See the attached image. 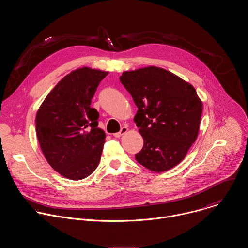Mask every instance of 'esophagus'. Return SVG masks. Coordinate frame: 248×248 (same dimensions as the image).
<instances>
[{
  "label": "esophagus",
  "mask_w": 248,
  "mask_h": 248,
  "mask_svg": "<svg viewBox=\"0 0 248 248\" xmlns=\"http://www.w3.org/2000/svg\"><path fill=\"white\" fill-rule=\"evenodd\" d=\"M127 131H128V127H127V126H123L119 132H117V133L114 134V136H115V137H121V136H123L124 134H125Z\"/></svg>",
  "instance_id": "34e87169"
}]
</instances>
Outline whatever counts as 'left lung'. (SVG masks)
<instances>
[{
  "label": "left lung",
  "mask_w": 248,
  "mask_h": 248,
  "mask_svg": "<svg viewBox=\"0 0 248 248\" xmlns=\"http://www.w3.org/2000/svg\"><path fill=\"white\" fill-rule=\"evenodd\" d=\"M120 80L138 108L133 121L144 144L136 161L155 172L179 165L199 132L203 104L195 88L154 65L126 70Z\"/></svg>",
  "instance_id": "1"
}]
</instances>
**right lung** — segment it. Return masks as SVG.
Instances as JSON below:
<instances>
[{
	"label": "right lung",
	"instance_id": "obj_1",
	"mask_svg": "<svg viewBox=\"0 0 248 248\" xmlns=\"http://www.w3.org/2000/svg\"><path fill=\"white\" fill-rule=\"evenodd\" d=\"M109 73L87 66L61 79L39 107L35 122L41 150L49 165L72 181L87 178L98 167L106 134L91 99Z\"/></svg>",
	"mask_w": 248,
	"mask_h": 248
}]
</instances>
